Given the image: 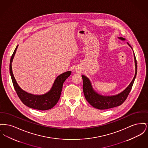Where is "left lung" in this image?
<instances>
[{"label":"left lung","instance_id":"obj_1","mask_svg":"<svg viewBox=\"0 0 148 148\" xmlns=\"http://www.w3.org/2000/svg\"><path fill=\"white\" fill-rule=\"evenodd\" d=\"M119 38L123 40H125V39L122 37H120ZM129 45L131 47V46L129 44ZM134 55L135 64V76L133 80L132 81L130 84L129 85V86L127 87V88L124 91H123L118 95H115L113 96H108V97L102 96L99 95L92 89L91 83L89 80V79L86 77L84 75H82L83 82V89L84 94L85 98L91 106H92L95 108L101 109V110H104V109H110V108H112L120 106L125 101L129 92L131 91V89L132 88L133 85L134 84V80L137 74L136 59L135 56V54Z\"/></svg>","mask_w":148,"mask_h":148}]
</instances>
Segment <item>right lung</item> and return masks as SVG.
Here are the masks:
<instances>
[{
  "instance_id": "obj_1",
  "label": "right lung",
  "mask_w": 148,
  "mask_h": 148,
  "mask_svg": "<svg viewBox=\"0 0 148 148\" xmlns=\"http://www.w3.org/2000/svg\"><path fill=\"white\" fill-rule=\"evenodd\" d=\"M18 46V45L16 46L12 56L9 65L10 74L15 92L22 103L25 106L30 108L40 110H49L54 107V106H56L58 100H59L64 82L71 75V71H68L65 72L56 77L53 87L49 92H48L47 93L42 95H35L28 93L23 90L19 86L14 78L12 72V62L13 61V59L15 54L16 50L17 49Z\"/></svg>"
}]
</instances>
